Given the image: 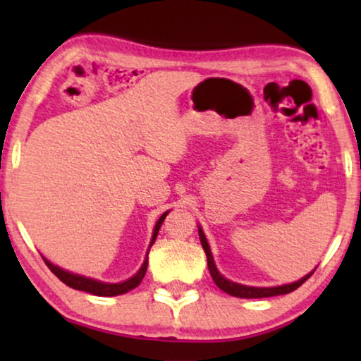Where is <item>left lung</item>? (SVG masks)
<instances>
[{
  "label": "left lung",
  "instance_id": "8db88e82",
  "mask_svg": "<svg viewBox=\"0 0 361 361\" xmlns=\"http://www.w3.org/2000/svg\"><path fill=\"white\" fill-rule=\"evenodd\" d=\"M199 236H200L202 248H204L205 255H207V264H209L210 276H212V278H214L215 284L219 286V288L224 290V293L230 294V295H235V298L259 299V298H273V295L289 294V293H293V290L298 289L300 284H304L305 281H307L310 276H312L314 271H315V269H312L309 274H305L304 278L294 281V283L283 284V286H271V288H256V286H246V284L233 283V281L226 279L225 276H221L220 271L216 269V264H215V261H214V255H212L209 241H207L205 233H204V230H202L200 225H199Z\"/></svg>",
  "mask_w": 361,
  "mask_h": 361
}]
</instances>
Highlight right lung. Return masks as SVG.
Segmentation results:
<instances>
[{"label":"right lung","mask_w":361,"mask_h":361,"mask_svg":"<svg viewBox=\"0 0 361 361\" xmlns=\"http://www.w3.org/2000/svg\"><path fill=\"white\" fill-rule=\"evenodd\" d=\"M167 214H169V212H164V214L159 216V220H157V224L154 226V231H152V238H151L149 248L152 246V243L156 241V236H157V233H159V228H161L162 221H164V219L167 216ZM149 248H147L146 258H145V261H142L141 268L137 269V273L133 274L130 279L121 281V283H103V281L88 278V276L72 273V271H67V269L61 268V266L51 263V261H49L47 258H44V256H42V258H44V261H46V264L49 266V269H51L52 273L56 274L63 284H67L68 288L77 289V290H83V293L93 294V295H102V298H111V295L126 294L128 290L135 289L141 284V281H142V278H145V274L147 271V255H149Z\"/></svg>","instance_id":"1"}]
</instances>
